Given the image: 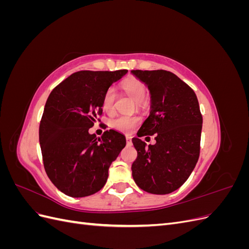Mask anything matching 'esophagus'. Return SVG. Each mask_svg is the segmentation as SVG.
<instances>
[{
    "mask_svg": "<svg viewBox=\"0 0 249 249\" xmlns=\"http://www.w3.org/2000/svg\"><path fill=\"white\" fill-rule=\"evenodd\" d=\"M126 144L131 145L132 144V138L130 136H126Z\"/></svg>",
    "mask_w": 249,
    "mask_h": 249,
    "instance_id": "34e87169",
    "label": "esophagus"
}]
</instances>
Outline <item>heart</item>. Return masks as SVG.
Returning <instances> with one entry per match:
<instances>
[{
  "mask_svg": "<svg viewBox=\"0 0 249 249\" xmlns=\"http://www.w3.org/2000/svg\"><path fill=\"white\" fill-rule=\"evenodd\" d=\"M123 88L126 94L137 103L138 106L145 100L147 95V88L144 83L137 79H132L124 82ZM116 101V90L114 87H109L103 96V109L106 112H112L114 109ZM140 123V118L137 116H117L111 120V126L119 132L129 133Z\"/></svg>",
  "mask_w": 249,
  "mask_h": 249,
  "instance_id": "heart-1",
  "label": "heart"
}]
</instances>
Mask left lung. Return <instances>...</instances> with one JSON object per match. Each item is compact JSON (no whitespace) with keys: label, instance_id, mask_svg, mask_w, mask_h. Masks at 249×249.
I'll use <instances>...</instances> for the list:
<instances>
[{"label":"left lung","instance_id":"left-lung-1","mask_svg":"<svg viewBox=\"0 0 249 249\" xmlns=\"http://www.w3.org/2000/svg\"><path fill=\"white\" fill-rule=\"evenodd\" d=\"M147 86L150 113L132 139L137 159L132 175L139 188L168 194L182 186L197 163L202 116L190 86L167 71H132ZM156 134V144L146 147L141 137Z\"/></svg>","mask_w":249,"mask_h":249}]
</instances>
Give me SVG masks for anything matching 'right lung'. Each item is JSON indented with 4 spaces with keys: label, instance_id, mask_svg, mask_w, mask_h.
Here are the masks:
<instances>
[{
    "label": "right lung",
    "instance_id": "add662e5",
    "mask_svg": "<svg viewBox=\"0 0 249 249\" xmlns=\"http://www.w3.org/2000/svg\"><path fill=\"white\" fill-rule=\"evenodd\" d=\"M126 70L77 71L49 95L39 125L44 169L51 182L71 197L100 191L112 162L125 146V137L114 130L101 138L88 130L103 113V96Z\"/></svg>",
    "mask_w": 249,
    "mask_h": 249
}]
</instances>
